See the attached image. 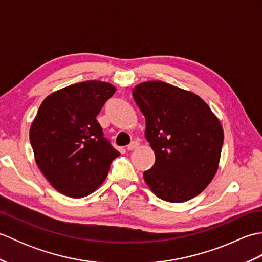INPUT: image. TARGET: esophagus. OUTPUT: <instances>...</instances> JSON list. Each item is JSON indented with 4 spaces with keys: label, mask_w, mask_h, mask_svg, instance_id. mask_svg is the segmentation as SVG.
<instances>
[{
    "label": "esophagus",
    "mask_w": 262,
    "mask_h": 262,
    "mask_svg": "<svg viewBox=\"0 0 262 262\" xmlns=\"http://www.w3.org/2000/svg\"><path fill=\"white\" fill-rule=\"evenodd\" d=\"M138 145H140V143L136 142V141H133L129 145L127 146V149L128 151H133V149H135L136 147H138Z\"/></svg>",
    "instance_id": "esophagus-1"
}]
</instances>
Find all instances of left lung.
Instances as JSON below:
<instances>
[{
  "label": "left lung",
  "mask_w": 262,
  "mask_h": 262,
  "mask_svg": "<svg viewBox=\"0 0 262 262\" xmlns=\"http://www.w3.org/2000/svg\"><path fill=\"white\" fill-rule=\"evenodd\" d=\"M133 97L145 117V137L155 163L144 172L151 190L169 203L196 197L213 179L224 133L202 98L162 81L135 86Z\"/></svg>",
  "instance_id": "left-lung-1"
}]
</instances>
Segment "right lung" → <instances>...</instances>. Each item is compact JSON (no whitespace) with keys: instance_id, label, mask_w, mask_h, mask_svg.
Wrapping results in <instances>:
<instances>
[{"instance_id":"right-lung-1","label":"right lung","mask_w":262,"mask_h":262,"mask_svg":"<svg viewBox=\"0 0 262 262\" xmlns=\"http://www.w3.org/2000/svg\"><path fill=\"white\" fill-rule=\"evenodd\" d=\"M116 88L86 81L48 96L30 127V143L42 174L60 193L82 198L104 181L119 152L104 137L97 116Z\"/></svg>"}]
</instances>
